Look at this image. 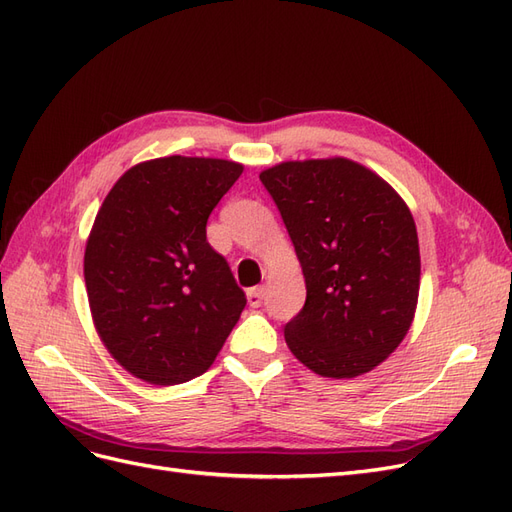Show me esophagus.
Here are the masks:
<instances>
[{
	"label": "esophagus",
	"mask_w": 512,
	"mask_h": 512,
	"mask_svg": "<svg viewBox=\"0 0 512 512\" xmlns=\"http://www.w3.org/2000/svg\"><path fill=\"white\" fill-rule=\"evenodd\" d=\"M262 299H265V286H254L247 290V303L252 307H260Z\"/></svg>",
	"instance_id": "1"
}]
</instances>
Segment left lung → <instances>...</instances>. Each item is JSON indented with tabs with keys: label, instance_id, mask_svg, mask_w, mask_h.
Wrapping results in <instances>:
<instances>
[{
	"label": "left lung",
	"instance_id": "left-lung-1",
	"mask_svg": "<svg viewBox=\"0 0 512 512\" xmlns=\"http://www.w3.org/2000/svg\"><path fill=\"white\" fill-rule=\"evenodd\" d=\"M301 262L307 299L286 327L290 352L324 378L378 367L412 327L421 254L408 205L348 158L294 160L260 173Z\"/></svg>",
	"mask_w": 512,
	"mask_h": 512
}]
</instances>
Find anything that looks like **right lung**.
I'll use <instances>...</instances> for the list:
<instances>
[{
  "instance_id": "obj_1",
  "label": "right lung",
  "mask_w": 512,
  "mask_h": 512,
  "mask_svg": "<svg viewBox=\"0 0 512 512\" xmlns=\"http://www.w3.org/2000/svg\"><path fill=\"white\" fill-rule=\"evenodd\" d=\"M243 173L220 158L168 156L123 173L85 245L91 318L134 378L188 382L213 365L245 294L207 241V220Z\"/></svg>"
}]
</instances>
